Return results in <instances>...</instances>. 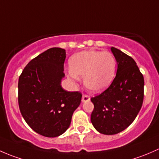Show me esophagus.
Here are the masks:
<instances>
[{"mask_svg":"<svg viewBox=\"0 0 159 159\" xmlns=\"http://www.w3.org/2000/svg\"><path fill=\"white\" fill-rule=\"evenodd\" d=\"M89 100H90V97H89V96H88V95H86V94L83 95V97H82V102H86Z\"/></svg>","mask_w":159,"mask_h":159,"instance_id":"1","label":"esophagus"}]
</instances>
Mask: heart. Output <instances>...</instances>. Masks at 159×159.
<instances>
[{
  "instance_id": "heart-1",
  "label": "heart",
  "mask_w": 159,
  "mask_h": 159,
  "mask_svg": "<svg viewBox=\"0 0 159 159\" xmlns=\"http://www.w3.org/2000/svg\"><path fill=\"white\" fill-rule=\"evenodd\" d=\"M68 78L77 81L83 76V83L89 90L99 93L106 89L116 75V60L109 51L83 50L70 58Z\"/></svg>"
}]
</instances>
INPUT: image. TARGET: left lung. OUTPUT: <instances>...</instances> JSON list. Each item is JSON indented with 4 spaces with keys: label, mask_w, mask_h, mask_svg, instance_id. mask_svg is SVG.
<instances>
[{
    "label": "left lung",
    "mask_w": 159,
    "mask_h": 159,
    "mask_svg": "<svg viewBox=\"0 0 159 159\" xmlns=\"http://www.w3.org/2000/svg\"><path fill=\"white\" fill-rule=\"evenodd\" d=\"M111 51L118 65L116 77L106 90L91 98L92 124L104 135H115L130 125L144 99V77L135 60L115 47Z\"/></svg>",
    "instance_id": "obj_1"
}]
</instances>
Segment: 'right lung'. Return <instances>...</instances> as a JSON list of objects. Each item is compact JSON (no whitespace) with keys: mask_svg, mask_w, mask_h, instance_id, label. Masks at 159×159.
<instances>
[{"mask_svg":"<svg viewBox=\"0 0 159 159\" xmlns=\"http://www.w3.org/2000/svg\"><path fill=\"white\" fill-rule=\"evenodd\" d=\"M65 59L64 49H49L31 60L19 77L21 115L34 132L45 137L64 133L81 102L80 92H68L61 86Z\"/></svg>","mask_w":159,"mask_h":159,"instance_id":"obj_1","label":"right lung"}]
</instances>
